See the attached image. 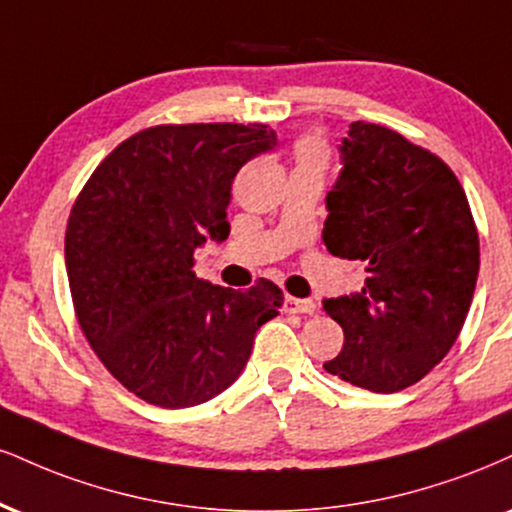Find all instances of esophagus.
Returning <instances> with one entry per match:
<instances>
[{
  "label": "esophagus",
  "instance_id": "obj_1",
  "mask_svg": "<svg viewBox=\"0 0 512 512\" xmlns=\"http://www.w3.org/2000/svg\"><path fill=\"white\" fill-rule=\"evenodd\" d=\"M283 310L291 312V315H315L317 305L312 303L310 298H291V295H288V298L283 300Z\"/></svg>",
  "mask_w": 512,
  "mask_h": 512
}]
</instances>
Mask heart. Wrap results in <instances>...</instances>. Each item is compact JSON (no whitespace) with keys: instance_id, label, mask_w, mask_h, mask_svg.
<instances>
[{"instance_id":"b5f03b06","label":"heart","mask_w":512,"mask_h":512,"mask_svg":"<svg viewBox=\"0 0 512 512\" xmlns=\"http://www.w3.org/2000/svg\"><path fill=\"white\" fill-rule=\"evenodd\" d=\"M324 162H326L324 145L315 138L303 140V143L298 145V150H295V164L298 166H319V169H322Z\"/></svg>"}]
</instances>
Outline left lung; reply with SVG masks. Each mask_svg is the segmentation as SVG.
<instances>
[{
	"label": "left lung",
	"instance_id": "1",
	"mask_svg": "<svg viewBox=\"0 0 512 512\" xmlns=\"http://www.w3.org/2000/svg\"><path fill=\"white\" fill-rule=\"evenodd\" d=\"M326 193L324 245L365 262L362 291L326 298L343 329L329 374L374 393L417 384L463 329L479 238L458 178L439 157L377 123H350Z\"/></svg>",
	"mask_w": 512,
	"mask_h": 512
}]
</instances>
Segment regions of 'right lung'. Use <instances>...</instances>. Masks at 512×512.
Masks as SVG:
<instances>
[{"mask_svg": "<svg viewBox=\"0 0 512 512\" xmlns=\"http://www.w3.org/2000/svg\"><path fill=\"white\" fill-rule=\"evenodd\" d=\"M281 145L262 123L155 126L116 147L85 183L66 226V274L85 338L104 367L147 403L193 408L248 365L255 334L283 293L193 272L207 238L224 243L240 166Z\"/></svg>", "mask_w": 512, "mask_h": 512, "instance_id": "right-lung-1", "label": "right lung"}]
</instances>
